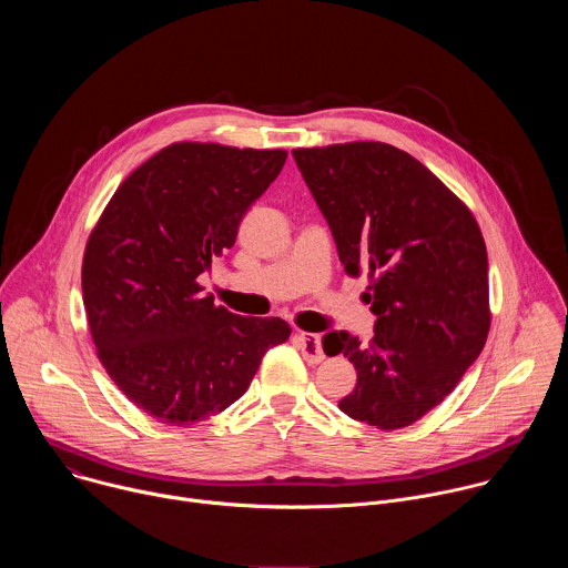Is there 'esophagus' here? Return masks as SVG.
I'll return each mask as SVG.
<instances>
[{
  "label": "esophagus",
  "instance_id": "esophagus-1",
  "mask_svg": "<svg viewBox=\"0 0 568 568\" xmlns=\"http://www.w3.org/2000/svg\"><path fill=\"white\" fill-rule=\"evenodd\" d=\"M298 342H301L303 357L310 364H318V362L326 359V353H323V348H321V337L318 335H314V333H298Z\"/></svg>",
  "mask_w": 568,
  "mask_h": 568
}]
</instances>
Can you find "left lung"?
Segmentation results:
<instances>
[{
    "label": "left lung",
    "mask_w": 568,
    "mask_h": 568,
    "mask_svg": "<svg viewBox=\"0 0 568 568\" xmlns=\"http://www.w3.org/2000/svg\"><path fill=\"white\" fill-rule=\"evenodd\" d=\"M348 276L368 272L377 316L364 346L328 333L357 386L339 409L382 432L409 427L456 388L490 331L488 252L465 206L416 156L382 141L292 150Z\"/></svg>",
    "instance_id": "obj_1"
}]
</instances>
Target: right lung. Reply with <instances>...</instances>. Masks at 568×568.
I'll use <instances>...</instances> for the list:
<instances>
[{
  "label": "right lung",
  "mask_w": 568,
  "mask_h": 568,
  "mask_svg": "<svg viewBox=\"0 0 568 568\" xmlns=\"http://www.w3.org/2000/svg\"><path fill=\"white\" fill-rule=\"evenodd\" d=\"M287 152L182 141L132 171L103 209L83 256L97 355L148 416L186 427L245 395L263 355L287 342L278 316H240L197 276L233 247L247 209Z\"/></svg>",
  "instance_id": "right-lung-1"
}]
</instances>
